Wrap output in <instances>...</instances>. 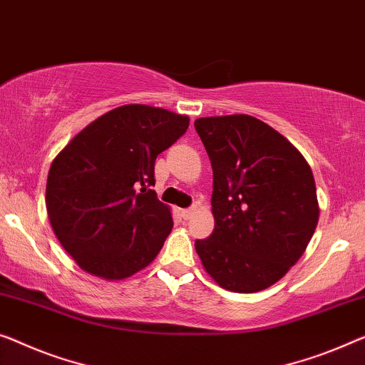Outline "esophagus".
<instances>
[{
	"label": "esophagus",
	"mask_w": 365,
	"mask_h": 365,
	"mask_svg": "<svg viewBox=\"0 0 365 365\" xmlns=\"http://www.w3.org/2000/svg\"><path fill=\"white\" fill-rule=\"evenodd\" d=\"M193 213H195L193 208H188V210H182V211H180V215H182L183 220H188V217H192Z\"/></svg>",
	"instance_id": "1"
}]
</instances>
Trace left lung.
<instances>
[{"mask_svg":"<svg viewBox=\"0 0 365 365\" xmlns=\"http://www.w3.org/2000/svg\"><path fill=\"white\" fill-rule=\"evenodd\" d=\"M195 129L213 167L215 230L195 242L201 264L225 290H265L317 230L312 168L290 140L249 114L200 118Z\"/></svg>","mask_w":365,"mask_h":365,"instance_id":"1","label":"left lung"}]
</instances>
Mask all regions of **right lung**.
I'll return each instance as SVG.
<instances>
[{
	"mask_svg": "<svg viewBox=\"0 0 365 365\" xmlns=\"http://www.w3.org/2000/svg\"><path fill=\"white\" fill-rule=\"evenodd\" d=\"M188 116L124 105L81 129L47 177L48 221L80 269L124 280L155 259L173 221L157 198L154 164L187 133Z\"/></svg>",
	"mask_w": 365,
	"mask_h": 365,
	"instance_id": "right-lung-1",
	"label": "right lung"
}]
</instances>
